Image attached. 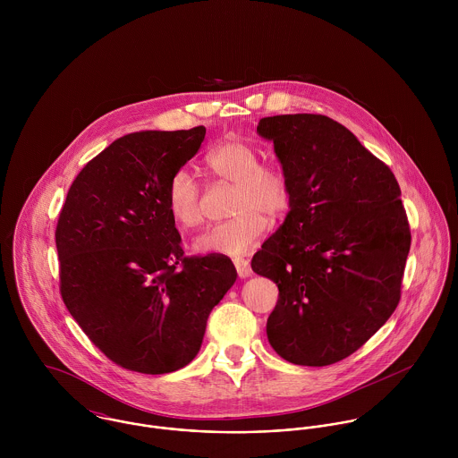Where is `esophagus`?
<instances>
[{
    "label": "esophagus",
    "mask_w": 458,
    "mask_h": 458,
    "mask_svg": "<svg viewBox=\"0 0 458 458\" xmlns=\"http://www.w3.org/2000/svg\"><path fill=\"white\" fill-rule=\"evenodd\" d=\"M234 267H236V271H238V275L242 278H247V276L252 275V266H250V262L247 261V259H236L234 261Z\"/></svg>",
    "instance_id": "1"
}]
</instances>
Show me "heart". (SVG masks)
<instances>
[{
	"label": "heart",
	"instance_id": "b5f03b06",
	"mask_svg": "<svg viewBox=\"0 0 458 458\" xmlns=\"http://www.w3.org/2000/svg\"><path fill=\"white\" fill-rule=\"evenodd\" d=\"M204 167L218 180L234 183L233 218L204 229L194 242L199 254L238 258L254 249L269 231V220L284 216L293 202V183L280 164L261 162L259 149L229 139L204 155ZM167 211L182 227L200 222V187L187 169L176 171L165 192Z\"/></svg>",
	"mask_w": 458,
	"mask_h": 458
}]
</instances>
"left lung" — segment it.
<instances>
[{
	"instance_id": "1",
	"label": "left lung",
	"mask_w": 458,
	"mask_h": 458,
	"mask_svg": "<svg viewBox=\"0 0 458 458\" xmlns=\"http://www.w3.org/2000/svg\"><path fill=\"white\" fill-rule=\"evenodd\" d=\"M293 183L291 209L252 269L278 285L266 333L278 356L327 367L358 351L400 301L411 229L392 169L323 114L262 118Z\"/></svg>"
}]
</instances>
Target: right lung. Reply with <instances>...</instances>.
Masks as SVG:
<instances>
[{
  "label": "right lung",
  "instance_id": "1",
  "mask_svg": "<svg viewBox=\"0 0 458 458\" xmlns=\"http://www.w3.org/2000/svg\"><path fill=\"white\" fill-rule=\"evenodd\" d=\"M206 129L116 139L73 180L56 225L60 293L116 365L167 374L196 358L213 307L236 282L225 256H185L167 211L171 176Z\"/></svg>",
  "mask_w": 458,
  "mask_h": 458
}]
</instances>
